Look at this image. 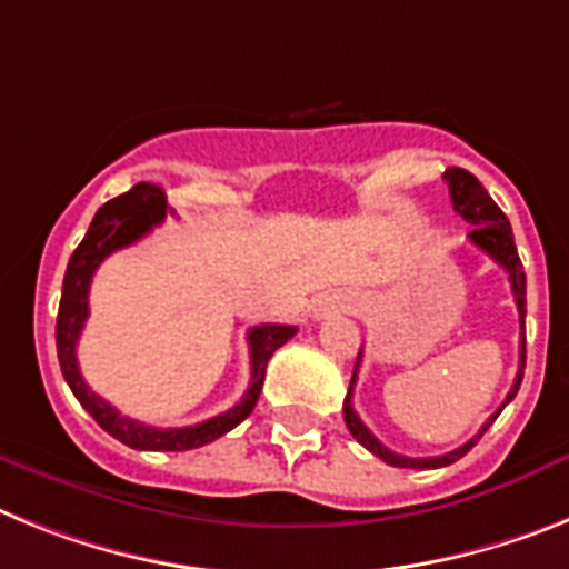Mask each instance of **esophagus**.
<instances>
[{
    "instance_id": "obj_1",
    "label": "esophagus",
    "mask_w": 569,
    "mask_h": 569,
    "mask_svg": "<svg viewBox=\"0 0 569 569\" xmlns=\"http://www.w3.org/2000/svg\"><path fill=\"white\" fill-rule=\"evenodd\" d=\"M318 312H323V309H318Z\"/></svg>"
}]
</instances>
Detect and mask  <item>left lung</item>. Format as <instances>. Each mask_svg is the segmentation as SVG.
<instances>
[{
    "label": "left lung",
    "instance_id": "obj_1",
    "mask_svg": "<svg viewBox=\"0 0 569 569\" xmlns=\"http://www.w3.org/2000/svg\"><path fill=\"white\" fill-rule=\"evenodd\" d=\"M443 180H447V186H449L452 209H456L458 214L467 220V223L476 226V229L469 231V240H472V243H476L481 251H487V254H490L492 260H496V263L507 271V274H510V286H512V295H516V306H518V320H521V329H523V318H527V278H523L521 260H518V249H516V240H512L510 220H507V214L498 209L496 200L487 194V189H483L481 182H478V177H472L469 171H463V168H447V171H443ZM360 355L363 352H358V363H360ZM358 363H355L352 383H349V395H346V401H343V421H346V427H349V432L355 435V441L363 443V447H367L372 456H378L380 461H387L389 467L438 469V467H447V463H456L458 458L467 456L469 449L478 443V438H481V435L492 427V421H496L498 415H501V409L507 407L512 398H516L518 387H521V378H523V363H527V338H523V332H521L516 383H512L510 395H507V401L501 403V409L492 415L490 421L483 423L481 432H478L476 438H469L463 447L452 449V452H447V456H435V458L398 456V452H392V449L383 447V443H380L378 438L369 432L367 423L360 421L358 412H355V407H352V389H355V378H358Z\"/></svg>",
    "mask_w": 569,
    "mask_h": 569
}]
</instances>
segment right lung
Here are the masks:
<instances>
[{
  "label": "right lung",
  "instance_id": "add662e5",
  "mask_svg": "<svg viewBox=\"0 0 569 569\" xmlns=\"http://www.w3.org/2000/svg\"><path fill=\"white\" fill-rule=\"evenodd\" d=\"M168 214V202L160 186L151 182H137L134 189L126 194L113 197L93 214L88 234L68 260L66 280H62V300H59L57 315V355L59 367L66 375L68 387L77 395V401L88 409L93 421L100 423L108 435L122 441L131 449H148V452H182V449H197L202 443L217 441L220 435L234 429L237 423L246 421L254 409L260 389H263L266 363L286 340L295 338L298 326L283 323H263L254 326L249 332V352H251V383L246 389L243 401L231 407L229 412L209 418V421L194 423V427H174V429H157L148 423L134 421L120 415L106 398L93 392L79 375L77 363V340L88 318V286H91L93 271L117 249L137 243L140 237L160 226Z\"/></svg>",
  "mask_w": 569,
  "mask_h": 569
}]
</instances>
